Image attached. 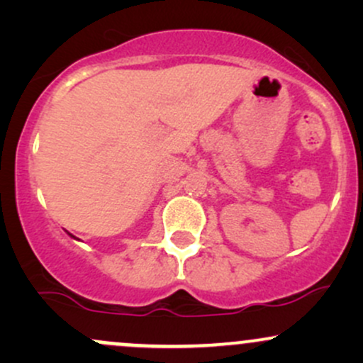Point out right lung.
<instances>
[{"label": "right lung", "instance_id": "1", "mask_svg": "<svg viewBox=\"0 0 363 363\" xmlns=\"http://www.w3.org/2000/svg\"><path fill=\"white\" fill-rule=\"evenodd\" d=\"M68 235H72V234H69V232H68ZM73 237V239H77V237H74V235H72Z\"/></svg>", "mask_w": 363, "mask_h": 363}]
</instances>
